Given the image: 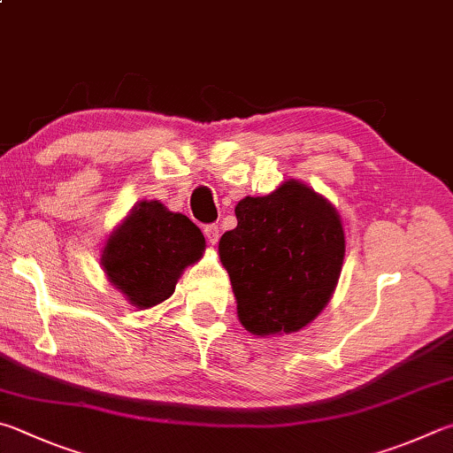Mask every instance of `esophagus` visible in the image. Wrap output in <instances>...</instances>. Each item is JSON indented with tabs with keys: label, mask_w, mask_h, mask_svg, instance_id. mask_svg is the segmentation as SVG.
I'll return each mask as SVG.
<instances>
[{
	"label": "esophagus",
	"mask_w": 453,
	"mask_h": 453,
	"mask_svg": "<svg viewBox=\"0 0 453 453\" xmlns=\"http://www.w3.org/2000/svg\"><path fill=\"white\" fill-rule=\"evenodd\" d=\"M203 234H205V240H208L211 245L218 243V240H219V227L216 224L205 226L203 227Z\"/></svg>",
	"instance_id": "34e87169"
}]
</instances>
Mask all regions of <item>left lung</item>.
<instances>
[{
  "instance_id": "1",
  "label": "left lung",
  "mask_w": 453,
  "mask_h": 453,
  "mask_svg": "<svg viewBox=\"0 0 453 453\" xmlns=\"http://www.w3.org/2000/svg\"><path fill=\"white\" fill-rule=\"evenodd\" d=\"M237 227L219 240L237 317L259 336L307 326L341 277L344 229L339 211L299 180L235 205Z\"/></svg>"
}]
</instances>
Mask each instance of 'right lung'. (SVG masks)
I'll return each mask as SVG.
<instances>
[{"label":"right lung","instance_id":"obj_1","mask_svg":"<svg viewBox=\"0 0 453 453\" xmlns=\"http://www.w3.org/2000/svg\"><path fill=\"white\" fill-rule=\"evenodd\" d=\"M205 250L200 227L158 200L141 202L109 235L103 269L136 309H150L176 289L182 271Z\"/></svg>","mask_w":453,"mask_h":453}]
</instances>
